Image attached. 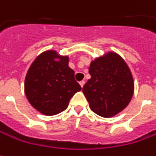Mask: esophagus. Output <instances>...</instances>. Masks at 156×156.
<instances>
[{
	"label": "esophagus",
	"instance_id": "esophagus-1",
	"mask_svg": "<svg viewBox=\"0 0 156 156\" xmlns=\"http://www.w3.org/2000/svg\"><path fill=\"white\" fill-rule=\"evenodd\" d=\"M80 85L81 87H83V86L85 85V80H81V81H80Z\"/></svg>",
	"mask_w": 156,
	"mask_h": 156
}]
</instances>
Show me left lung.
<instances>
[{"label":"left lung","mask_w":156,"mask_h":156,"mask_svg":"<svg viewBox=\"0 0 156 156\" xmlns=\"http://www.w3.org/2000/svg\"><path fill=\"white\" fill-rule=\"evenodd\" d=\"M91 78L82 92L91 110L103 118L118 114L128 105L134 93L129 67L114 52L96 58L89 67Z\"/></svg>","instance_id":"obj_1"}]
</instances>
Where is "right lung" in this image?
Instances as JSON below:
<instances>
[{
    "instance_id": "obj_1",
    "label": "right lung",
    "mask_w": 156,
    "mask_h": 156,
    "mask_svg": "<svg viewBox=\"0 0 156 156\" xmlns=\"http://www.w3.org/2000/svg\"><path fill=\"white\" fill-rule=\"evenodd\" d=\"M80 90V86L75 79V71L69 67V57L59 56L55 51H45L37 56L25 80L28 101L47 116L64 111L71 98Z\"/></svg>"
}]
</instances>
